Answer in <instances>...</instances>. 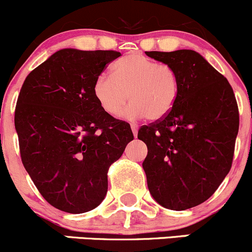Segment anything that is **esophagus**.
<instances>
[{
	"mask_svg": "<svg viewBox=\"0 0 252 252\" xmlns=\"http://www.w3.org/2000/svg\"><path fill=\"white\" fill-rule=\"evenodd\" d=\"M131 128H132V132H133V136L137 137V133H138V125H136V124H131Z\"/></svg>",
	"mask_w": 252,
	"mask_h": 252,
	"instance_id": "1",
	"label": "esophagus"
}]
</instances>
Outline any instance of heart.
<instances>
[{
  "label": "heart",
  "mask_w": 252,
  "mask_h": 252,
  "mask_svg": "<svg viewBox=\"0 0 252 252\" xmlns=\"http://www.w3.org/2000/svg\"><path fill=\"white\" fill-rule=\"evenodd\" d=\"M93 93L97 103L110 116L124 112L127 119L147 116L158 121L172 112L179 98L180 78L170 64L159 63L147 56L132 54L113 64V75L99 74Z\"/></svg>",
  "instance_id": "obj_1"
}]
</instances>
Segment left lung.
<instances>
[{
    "mask_svg": "<svg viewBox=\"0 0 252 252\" xmlns=\"http://www.w3.org/2000/svg\"><path fill=\"white\" fill-rule=\"evenodd\" d=\"M180 78L179 98L162 120L142 126L148 188L158 204L185 210L207 201L232 167L239 112L228 80L193 50L147 51Z\"/></svg>",
    "mask_w": 252,
    "mask_h": 252,
    "instance_id": "8db88e82",
    "label": "left lung"
}]
</instances>
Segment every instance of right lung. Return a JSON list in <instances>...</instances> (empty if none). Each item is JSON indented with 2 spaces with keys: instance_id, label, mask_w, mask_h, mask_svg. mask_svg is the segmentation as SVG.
<instances>
[{
  "instance_id": "right-lung-1",
  "label": "right lung",
  "mask_w": 252,
  "mask_h": 252,
  "mask_svg": "<svg viewBox=\"0 0 252 252\" xmlns=\"http://www.w3.org/2000/svg\"><path fill=\"white\" fill-rule=\"evenodd\" d=\"M121 56L114 50L62 49L26 77L14 124L26 172L49 204L93 210L108 191V169L133 140L129 124L94 98V79Z\"/></svg>"
}]
</instances>
